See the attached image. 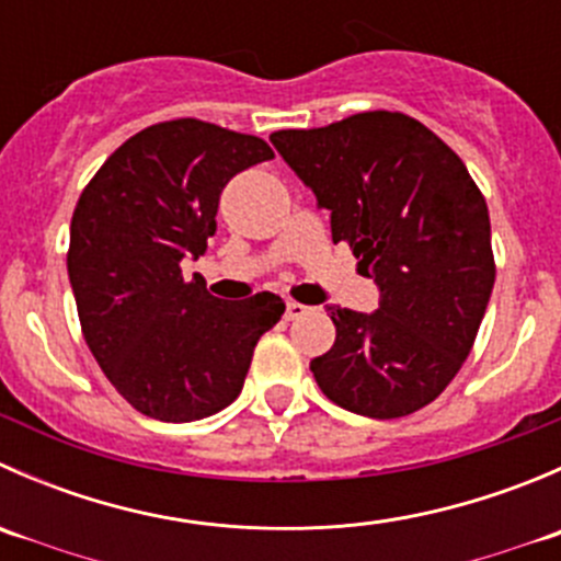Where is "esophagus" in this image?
<instances>
[{
	"label": "esophagus",
	"instance_id": "esophagus-1",
	"mask_svg": "<svg viewBox=\"0 0 561 561\" xmlns=\"http://www.w3.org/2000/svg\"><path fill=\"white\" fill-rule=\"evenodd\" d=\"M307 312H309V307H304V304H298V301H287L285 304L287 320H298V317H304Z\"/></svg>",
	"mask_w": 561,
	"mask_h": 561
}]
</instances>
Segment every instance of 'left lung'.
<instances>
[{
    "label": "left lung",
    "instance_id": "left-lung-1",
    "mask_svg": "<svg viewBox=\"0 0 561 561\" xmlns=\"http://www.w3.org/2000/svg\"><path fill=\"white\" fill-rule=\"evenodd\" d=\"M271 144L331 211L333 244L380 287V309L328 307L336 342L309 364L322 393L366 417L432 404L472 350L496 265L483 192L426 124L366 111Z\"/></svg>",
    "mask_w": 561,
    "mask_h": 561
}]
</instances>
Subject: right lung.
<instances>
[{"label": "right lung", "instance_id": "add662e5", "mask_svg": "<svg viewBox=\"0 0 561 561\" xmlns=\"http://www.w3.org/2000/svg\"><path fill=\"white\" fill-rule=\"evenodd\" d=\"M271 157L263 138L173 118L124 140L78 197L67 274L83 339L144 415L190 423L233 404L254 344L285 314L274 293L219 301L181 274L217 230L225 184Z\"/></svg>", "mask_w": 561, "mask_h": 561}]
</instances>
